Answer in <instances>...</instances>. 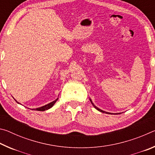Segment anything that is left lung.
Returning <instances> with one entry per match:
<instances>
[{"instance_id":"left-lung-1","label":"left lung","mask_w":155,"mask_h":155,"mask_svg":"<svg viewBox=\"0 0 155 155\" xmlns=\"http://www.w3.org/2000/svg\"><path fill=\"white\" fill-rule=\"evenodd\" d=\"M90 102H91V103L92 104V105L95 107V109H96L97 110H98V111H101V112H102V113H105V114H111V113H109V112H106V111H103V110H101V109H99V108H98V107H97L96 106H95V104H94L93 103H92V101H91V100L90 98ZM119 114H121V113H119Z\"/></svg>"}]
</instances>
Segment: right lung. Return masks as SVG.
<instances>
[{
  "mask_svg": "<svg viewBox=\"0 0 155 155\" xmlns=\"http://www.w3.org/2000/svg\"><path fill=\"white\" fill-rule=\"evenodd\" d=\"M57 100H58V98H57L55 100V101H52V102H51V103H50L48 104H46V105L42 106V107H38V108H36V109H33V110H36V111H45V110H48L49 109H51V107L54 105V103H55L57 101ZM16 102H17L18 104H20L18 101H16Z\"/></svg>",
  "mask_w": 155,
  "mask_h": 155,
  "instance_id": "right-lung-1",
  "label": "right lung"
}]
</instances>
